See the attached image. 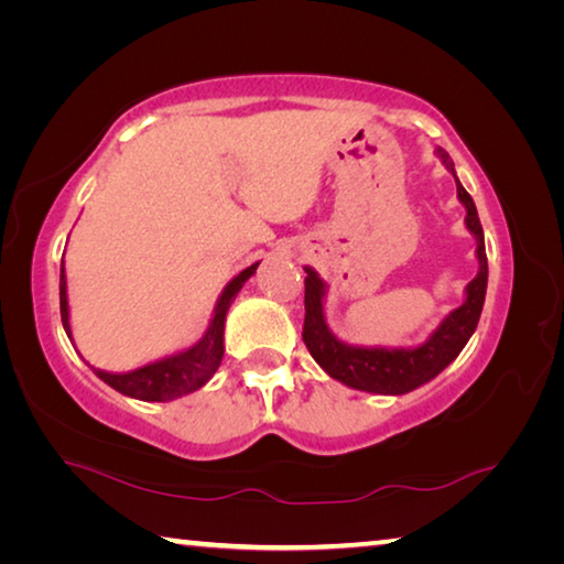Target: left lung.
<instances>
[{
	"label": "left lung",
	"mask_w": 564,
	"mask_h": 564,
	"mask_svg": "<svg viewBox=\"0 0 564 564\" xmlns=\"http://www.w3.org/2000/svg\"><path fill=\"white\" fill-rule=\"evenodd\" d=\"M435 156L441 164L455 176L457 198L465 206V228L475 238V259L477 275L465 285V301L455 311L447 313L431 336L417 346L408 348H388V346H352L340 340L330 330L326 321V295L328 283L321 279L316 269L305 265V323L303 340L311 350L313 360L326 370V373L348 386L352 390L376 395H405L410 390L431 383L443 373L451 362L460 356L465 343L477 328L480 321L485 291H488V256H485V236L473 196L463 188L460 178L455 174L453 159L447 151L437 147Z\"/></svg>",
	"instance_id": "8db88e82"
}]
</instances>
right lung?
<instances>
[{
    "instance_id": "right-lung-1",
    "label": "right lung",
    "mask_w": 564,
    "mask_h": 564,
    "mask_svg": "<svg viewBox=\"0 0 564 564\" xmlns=\"http://www.w3.org/2000/svg\"><path fill=\"white\" fill-rule=\"evenodd\" d=\"M259 263L261 261L248 265V269H243L226 283V289L221 291V295H218V301L214 305L212 323H208L206 333L194 343V346L171 352V356L159 358L154 362H147V366L129 370V373H109V370H99L89 366V362L87 366L97 373V378L104 380V383L111 386L113 390H119L121 395L147 400V403H166V400H176L181 395H188L194 393V390L204 388L208 380L214 378L218 366H221L226 313L231 308V301L236 299L238 291L243 289V283L251 279L256 269H259ZM59 308H62L64 330L72 340L69 295H66L64 263L59 273Z\"/></svg>"
}]
</instances>
